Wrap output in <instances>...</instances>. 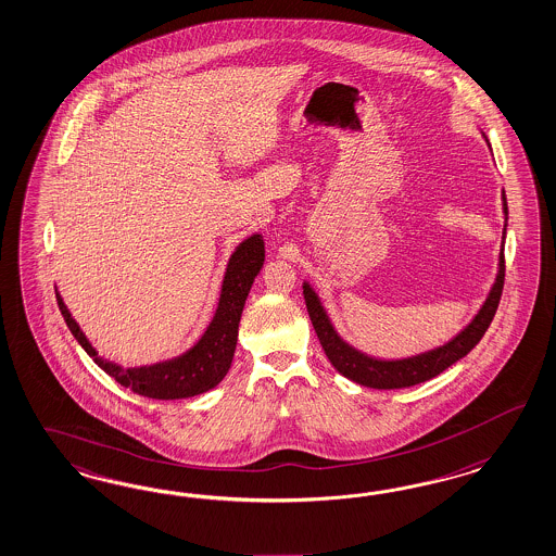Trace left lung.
Listing matches in <instances>:
<instances>
[{
    "label": "left lung",
    "mask_w": 556,
    "mask_h": 556,
    "mask_svg": "<svg viewBox=\"0 0 556 556\" xmlns=\"http://www.w3.org/2000/svg\"><path fill=\"white\" fill-rule=\"evenodd\" d=\"M504 213L508 215L506 194H504ZM504 236H506V227H504ZM504 278H506V257H504V243H502L500 271L495 278V285H493L488 301L477 313V317L443 348L429 351V353H420V355L408 357V359H396V362L374 359V357H367L364 353L350 348L339 334L334 333L333 325L327 317V313L323 311L315 290L311 286L304 285L302 294L306 301L308 317L313 320V327L317 331L318 341L327 353L329 362L334 365V369L339 374H343L345 378L367 386V388L396 390V388H410L420 381L439 376L448 365L459 362L460 357H465L469 351L476 348L495 317L497 304L502 299V290H504Z\"/></svg>",
    "instance_id": "obj_1"
}]
</instances>
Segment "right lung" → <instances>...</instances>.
<instances>
[{
    "mask_svg": "<svg viewBox=\"0 0 556 556\" xmlns=\"http://www.w3.org/2000/svg\"><path fill=\"white\" fill-rule=\"evenodd\" d=\"M262 264H264V239L252 236L243 243H239L225 271L217 313L211 320L203 339L191 351H187L185 355L176 357L173 362H162L148 367L124 369L122 365L101 359L97 351L91 348V343L87 341V337L80 331L77 320L71 317L59 292H56V302L66 320V327L71 329V333L75 334L80 348L96 359V364L105 374L115 378V381H119L122 386H126L140 396L156 397V400L191 397L215 388L225 378L238 343L241 311L257 271L262 270Z\"/></svg>",
    "mask_w": 556,
    "mask_h": 556,
    "instance_id": "right-lung-1",
    "label": "right lung"
}]
</instances>
